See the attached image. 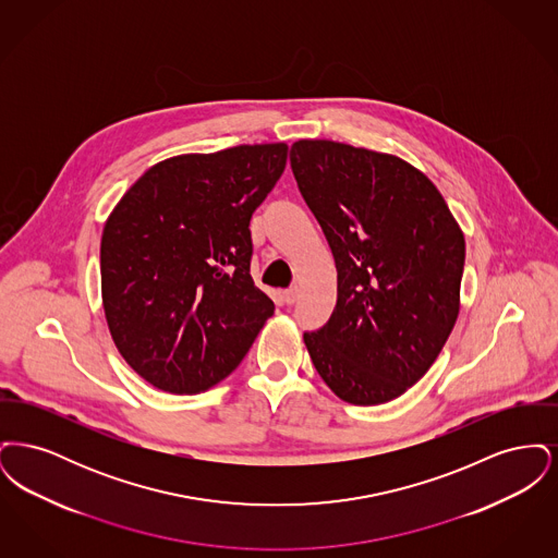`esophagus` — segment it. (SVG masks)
I'll list each match as a JSON object with an SVG mask.
<instances>
[{
	"mask_svg": "<svg viewBox=\"0 0 558 558\" xmlns=\"http://www.w3.org/2000/svg\"><path fill=\"white\" fill-rule=\"evenodd\" d=\"M282 296H284L287 305H292V303H294V301L299 299V289H296V287H291V289H287V291H284V294H282Z\"/></svg>",
	"mask_w": 558,
	"mask_h": 558,
	"instance_id": "1",
	"label": "esophagus"
}]
</instances>
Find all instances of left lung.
<instances>
[{"mask_svg": "<svg viewBox=\"0 0 558 558\" xmlns=\"http://www.w3.org/2000/svg\"><path fill=\"white\" fill-rule=\"evenodd\" d=\"M291 167L337 264V307L303 335L312 362L343 401L399 398L458 318L462 230L425 173L393 155L299 140Z\"/></svg>", "mask_w": 558, "mask_h": 558, "instance_id": "8db88e82", "label": "left lung"}]
</instances>
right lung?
<instances>
[{
    "instance_id": "1",
    "label": "right lung",
    "mask_w": 558,
    "mask_h": 558,
    "mask_svg": "<svg viewBox=\"0 0 558 558\" xmlns=\"http://www.w3.org/2000/svg\"><path fill=\"white\" fill-rule=\"evenodd\" d=\"M287 155L280 142L162 160L110 213L100 244L108 330L160 391L223 380L274 314L251 278L248 223Z\"/></svg>"
}]
</instances>
